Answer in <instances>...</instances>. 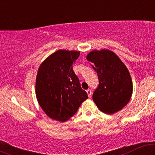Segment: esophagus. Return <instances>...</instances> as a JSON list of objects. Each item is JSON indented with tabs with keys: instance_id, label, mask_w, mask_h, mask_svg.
Returning <instances> with one entry per match:
<instances>
[{
	"instance_id": "1",
	"label": "esophagus",
	"mask_w": 155,
	"mask_h": 155,
	"mask_svg": "<svg viewBox=\"0 0 155 155\" xmlns=\"http://www.w3.org/2000/svg\"><path fill=\"white\" fill-rule=\"evenodd\" d=\"M87 93L88 97H90L92 96V90H90V89H89V90H87Z\"/></svg>"
}]
</instances>
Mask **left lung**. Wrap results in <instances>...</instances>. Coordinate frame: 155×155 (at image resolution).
<instances>
[{"label":"left lung","instance_id":"8db88e82","mask_svg":"<svg viewBox=\"0 0 155 155\" xmlns=\"http://www.w3.org/2000/svg\"><path fill=\"white\" fill-rule=\"evenodd\" d=\"M87 60L93 63L92 68L98 77L99 84L92 95L97 108L109 114L120 111L133 93L132 79L127 67L108 49L92 51Z\"/></svg>","mask_w":155,"mask_h":155}]
</instances>
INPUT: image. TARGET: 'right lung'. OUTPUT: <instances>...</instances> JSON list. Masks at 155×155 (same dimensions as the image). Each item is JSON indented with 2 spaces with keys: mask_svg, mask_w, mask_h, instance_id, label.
<instances>
[{
  "mask_svg": "<svg viewBox=\"0 0 155 155\" xmlns=\"http://www.w3.org/2000/svg\"><path fill=\"white\" fill-rule=\"evenodd\" d=\"M80 52L58 50L41 64L35 82V93L41 108L54 120L65 122L74 116L88 98L81 87L73 63Z\"/></svg>",
  "mask_w": 155,
  "mask_h": 155,
  "instance_id": "1",
  "label": "right lung"
}]
</instances>
